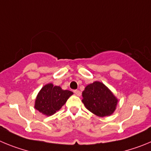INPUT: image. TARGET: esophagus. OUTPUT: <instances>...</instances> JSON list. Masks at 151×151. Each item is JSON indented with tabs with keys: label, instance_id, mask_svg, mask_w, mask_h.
<instances>
[{
	"label": "esophagus",
	"instance_id": "34e87169",
	"mask_svg": "<svg viewBox=\"0 0 151 151\" xmlns=\"http://www.w3.org/2000/svg\"><path fill=\"white\" fill-rule=\"evenodd\" d=\"M74 93H75V94H76L77 96L81 95V91L78 90H74Z\"/></svg>",
	"mask_w": 151,
	"mask_h": 151
}]
</instances>
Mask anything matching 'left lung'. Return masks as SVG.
Returning a JSON list of instances; mask_svg holds the SVG:
<instances>
[{
	"label": "left lung",
	"instance_id": "1",
	"mask_svg": "<svg viewBox=\"0 0 151 151\" xmlns=\"http://www.w3.org/2000/svg\"><path fill=\"white\" fill-rule=\"evenodd\" d=\"M82 102L89 111L98 116H110L116 110L117 99L104 85L94 82L85 87Z\"/></svg>",
	"mask_w": 151,
	"mask_h": 151
}]
</instances>
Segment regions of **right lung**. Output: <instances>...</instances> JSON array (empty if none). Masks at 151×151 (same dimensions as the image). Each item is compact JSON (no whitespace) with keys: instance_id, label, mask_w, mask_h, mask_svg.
I'll list each match as a JSON object with an SVG mask.
<instances>
[{"instance_id":"add662e5","label":"right lung","mask_w":151,"mask_h":151,"mask_svg":"<svg viewBox=\"0 0 151 151\" xmlns=\"http://www.w3.org/2000/svg\"><path fill=\"white\" fill-rule=\"evenodd\" d=\"M73 94L70 91L63 90L60 86L47 84L38 93L35 108L45 115L51 116L65 104Z\"/></svg>"}]
</instances>
